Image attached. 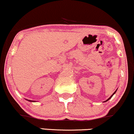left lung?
Instances as JSON below:
<instances>
[{
  "label": "left lung",
  "instance_id": "left-lung-1",
  "mask_svg": "<svg viewBox=\"0 0 134 134\" xmlns=\"http://www.w3.org/2000/svg\"><path fill=\"white\" fill-rule=\"evenodd\" d=\"M116 91H117V90H116ZM116 91H114V93H113V94H112V95H111V96H110V97H109V98H108V99H107V100H106V101H104V102H106V101H108V100H109V99H111V98H112V96H113V95H114V94H115V93H116Z\"/></svg>",
  "mask_w": 134,
  "mask_h": 134
}]
</instances>
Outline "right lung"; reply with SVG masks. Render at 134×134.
<instances>
[{
    "label": "right lung",
    "mask_w": 134,
    "mask_h": 134,
    "mask_svg": "<svg viewBox=\"0 0 134 134\" xmlns=\"http://www.w3.org/2000/svg\"><path fill=\"white\" fill-rule=\"evenodd\" d=\"M26 100L29 101H30V102H35V101H31V100H28V99H26Z\"/></svg>",
    "instance_id": "1"
}]
</instances>
